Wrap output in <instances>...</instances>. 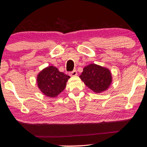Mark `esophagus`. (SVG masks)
<instances>
[{
    "label": "esophagus",
    "instance_id": "1",
    "mask_svg": "<svg viewBox=\"0 0 147 147\" xmlns=\"http://www.w3.org/2000/svg\"><path fill=\"white\" fill-rule=\"evenodd\" d=\"M77 75H78V72H77L76 69H75V70L71 71L70 73H69V76H76Z\"/></svg>",
    "mask_w": 147,
    "mask_h": 147
}]
</instances>
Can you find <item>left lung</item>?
I'll list each match as a JSON object with an SVG mask.
<instances>
[{"label":"left lung","mask_w":147,"mask_h":147,"mask_svg":"<svg viewBox=\"0 0 147 147\" xmlns=\"http://www.w3.org/2000/svg\"><path fill=\"white\" fill-rule=\"evenodd\" d=\"M80 78L95 93L107 91L112 81V74L109 69L95 64L85 66Z\"/></svg>","instance_id":"1"}]
</instances>
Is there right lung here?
Listing matches in <instances>:
<instances>
[{
  "label": "right lung",
  "mask_w": 147,
  "mask_h": 147,
  "mask_svg": "<svg viewBox=\"0 0 147 147\" xmlns=\"http://www.w3.org/2000/svg\"><path fill=\"white\" fill-rule=\"evenodd\" d=\"M69 76L60 72L53 66L45 67L38 74L37 86L45 96L55 98L64 91Z\"/></svg>",
  "instance_id": "add662e5"
}]
</instances>
